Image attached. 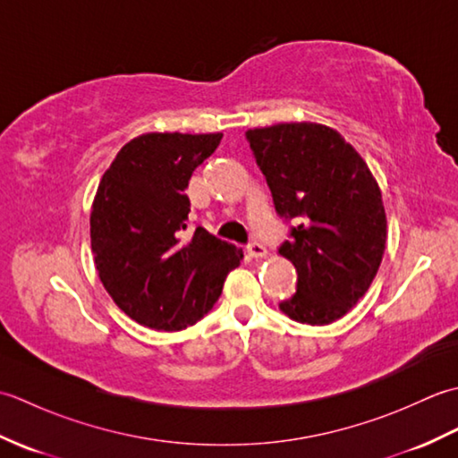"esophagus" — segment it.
Wrapping results in <instances>:
<instances>
[{
  "label": "esophagus",
  "instance_id": "1",
  "mask_svg": "<svg viewBox=\"0 0 458 458\" xmlns=\"http://www.w3.org/2000/svg\"><path fill=\"white\" fill-rule=\"evenodd\" d=\"M248 256L250 258H266L267 250L264 244H259V242H251V244L248 246Z\"/></svg>",
  "mask_w": 458,
  "mask_h": 458
}]
</instances>
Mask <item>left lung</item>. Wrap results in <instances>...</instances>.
I'll return each instance as SVG.
<instances>
[{"label": "left lung", "mask_w": 458, "mask_h": 458, "mask_svg": "<svg viewBox=\"0 0 458 458\" xmlns=\"http://www.w3.org/2000/svg\"><path fill=\"white\" fill-rule=\"evenodd\" d=\"M276 212L293 222L279 248L297 269V291L279 303L307 325L346 315L372 284L386 250L382 192L366 161L320 123L248 130Z\"/></svg>", "instance_id": "left-lung-1"}]
</instances>
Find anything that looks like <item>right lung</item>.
I'll use <instances>...</instances> for the list:
<instances>
[{"mask_svg":"<svg viewBox=\"0 0 458 458\" xmlns=\"http://www.w3.org/2000/svg\"><path fill=\"white\" fill-rule=\"evenodd\" d=\"M222 133H145L125 143L104 173L90 214L94 264L114 303L135 323L182 330L216 303L244 258L197 226L187 230L192 171Z\"/></svg>","mask_w":458,"mask_h":458,"instance_id":"1","label":"right lung"}]
</instances>
